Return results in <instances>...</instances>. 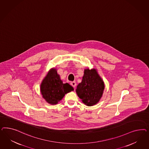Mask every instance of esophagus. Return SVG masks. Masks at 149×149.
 <instances>
[{"label":"esophagus","mask_w":149,"mask_h":149,"mask_svg":"<svg viewBox=\"0 0 149 149\" xmlns=\"http://www.w3.org/2000/svg\"><path fill=\"white\" fill-rule=\"evenodd\" d=\"M70 84H71V85L74 87V88H75V87L77 86V84H76V82H75V81H72V82H71V83H70Z\"/></svg>","instance_id":"34e87169"}]
</instances>
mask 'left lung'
<instances>
[{"mask_svg":"<svg viewBox=\"0 0 149 149\" xmlns=\"http://www.w3.org/2000/svg\"><path fill=\"white\" fill-rule=\"evenodd\" d=\"M104 88V81L97 70L87 68L84 70L81 82L77 86L76 92L84 104L91 107L99 102Z\"/></svg>","mask_w":149,"mask_h":149,"instance_id":"8db88e82","label":"left lung"}]
</instances>
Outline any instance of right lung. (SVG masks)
<instances>
[{
  "instance_id": "right-lung-1",
  "label": "right lung",
  "mask_w": 149,
  "mask_h": 149,
  "mask_svg": "<svg viewBox=\"0 0 149 149\" xmlns=\"http://www.w3.org/2000/svg\"><path fill=\"white\" fill-rule=\"evenodd\" d=\"M74 91L68 83L64 84L56 68L51 69L40 85L42 98L49 104L55 105L63 99L65 94Z\"/></svg>"
}]
</instances>
